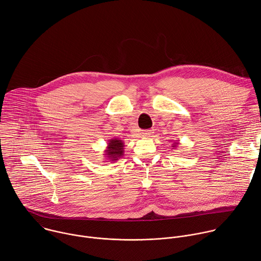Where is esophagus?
Here are the masks:
<instances>
[{
  "label": "esophagus",
  "instance_id": "esophagus-1",
  "mask_svg": "<svg viewBox=\"0 0 261 261\" xmlns=\"http://www.w3.org/2000/svg\"><path fill=\"white\" fill-rule=\"evenodd\" d=\"M151 134H152V132H151V130H144V132L142 133L143 137H149Z\"/></svg>",
  "mask_w": 261,
  "mask_h": 261
}]
</instances>
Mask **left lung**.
Wrapping results in <instances>:
<instances>
[{"label": "left lung", "instance_id": "1", "mask_svg": "<svg viewBox=\"0 0 261 261\" xmlns=\"http://www.w3.org/2000/svg\"><path fill=\"white\" fill-rule=\"evenodd\" d=\"M178 145H179V143H178V142H174V143H173V145H172V147H173V149H175V148H177V147H178Z\"/></svg>", "mask_w": 261, "mask_h": 261}]
</instances>
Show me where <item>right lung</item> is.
Instances as JSON below:
<instances>
[{
    "label": "right lung",
    "instance_id": "right-lung-1",
    "mask_svg": "<svg viewBox=\"0 0 261 261\" xmlns=\"http://www.w3.org/2000/svg\"><path fill=\"white\" fill-rule=\"evenodd\" d=\"M108 146L106 150L103 151V155L107 159V161L115 163L117 162L120 158H122L124 154V142L118 138H112L108 141ZM105 161V162H107Z\"/></svg>",
    "mask_w": 261,
    "mask_h": 261
}]
</instances>
